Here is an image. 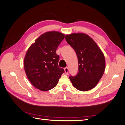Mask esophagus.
Returning a JSON list of instances; mask_svg holds the SVG:
<instances>
[{
    "mask_svg": "<svg viewBox=\"0 0 125 125\" xmlns=\"http://www.w3.org/2000/svg\"><path fill=\"white\" fill-rule=\"evenodd\" d=\"M64 70H65V73H66V74L68 73V71H69L68 68V67H66V68H64Z\"/></svg>",
    "mask_w": 125,
    "mask_h": 125,
    "instance_id": "1",
    "label": "esophagus"
}]
</instances>
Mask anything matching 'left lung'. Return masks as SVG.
Listing matches in <instances>:
<instances>
[{"label":"left lung","mask_w":125,"mask_h":125,"mask_svg":"<svg viewBox=\"0 0 125 125\" xmlns=\"http://www.w3.org/2000/svg\"><path fill=\"white\" fill-rule=\"evenodd\" d=\"M65 39L73 47L78 59L79 72L69 77L72 84L81 91L94 88L102 78L105 69L103 52L93 39L83 33L67 34Z\"/></svg>","instance_id":"8db88e82"}]
</instances>
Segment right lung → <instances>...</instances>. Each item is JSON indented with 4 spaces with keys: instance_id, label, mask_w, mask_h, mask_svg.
<instances>
[{
    "instance_id": "1",
    "label": "right lung",
    "mask_w": 125,
    "mask_h": 125,
    "mask_svg": "<svg viewBox=\"0 0 125 125\" xmlns=\"http://www.w3.org/2000/svg\"><path fill=\"white\" fill-rule=\"evenodd\" d=\"M65 37L58 31L41 35L29 47L24 59L26 76L32 84L42 91L50 90L57 84L64 70L58 67L59 56L57 48Z\"/></svg>"
}]
</instances>
